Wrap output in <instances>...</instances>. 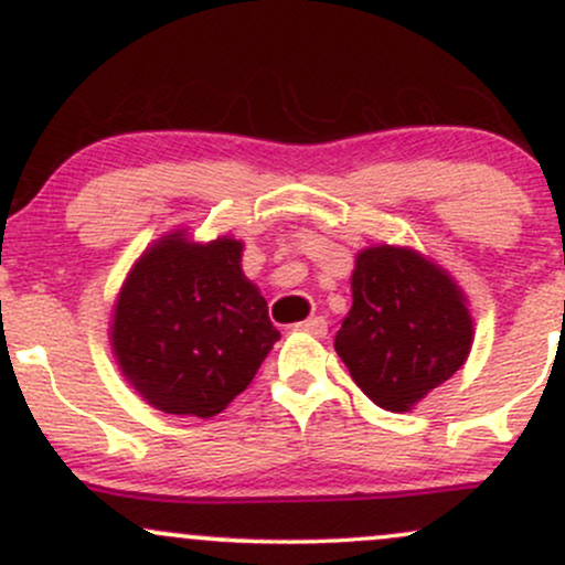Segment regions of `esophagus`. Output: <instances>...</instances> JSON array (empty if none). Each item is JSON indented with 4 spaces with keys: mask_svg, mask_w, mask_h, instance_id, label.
<instances>
[{
    "mask_svg": "<svg viewBox=\"0 0 565 565\" xmlns=\"http://www.w3.org/2000/svg\"><path fill=\"white\" fill-rule=\"evenodd\" d=\"M327 327H329V323H327V319H323V316H313V319L297 323V329H300V332H308L313 337H327Z\"/></svg>",
    "mask_w": 565,
    "mask_h": 565,
    "instance_id": "obj_1",
    "label": "esophagus"
}]
</instances>
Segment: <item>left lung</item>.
<instances>
[{
  "mask_svg": "<svg viewBox=\"0 0 565 565\" xmlns=\"http://www.w3.org/2000/svg\"><path fill=\"white\" fill-rule=\"evenodd\" d=\"M334 337L350 377L385 412H408L468 361L472 319L457 281L406 246H369Z\"/></svg>",
  "mask_w": 565,
  "mask_h": 565,
  "instance_id": "left-lung-1",
  "label": "left lung"
}]
</instances>
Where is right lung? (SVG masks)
Here are the masks:
<instances>
[{
  "mask_svg": "<svg viewBox=\"0 0 565 565\" xmlns=\"http://www.w3.org/2000/svg\"><path fill=\"white\" fill-rule=\"evenodd\" d=\"M244 244L161 236L114 305L111 348L151 406L210 419L246 391L278 340L268 302L242 270Z\"/></svg>",
  "mask_w": 565,
  "mask_h": 565,
  "instance_id": "obj_1",
  "label": "right lung"
}]
</instances>
